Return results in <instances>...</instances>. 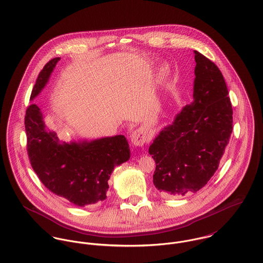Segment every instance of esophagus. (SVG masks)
Listing matches in <instances>:
<instances>
[{
  "label": "esophagus",
  "mask_w": 263,
  "mask_h": 263,
  "mask_svg": "<svg viewBox=\"0 0 263 263\" xmlns=\"http://www.w3.org/2000/svg\"><path fill=\"white\" fill-rule=\"evenodd\" d=\"M132 144L136 147H142L146 142V135L142 130H135L130 136Z\"/></svg>",
  "instance_id": "1"
}]
</instances>
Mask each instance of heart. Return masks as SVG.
Returning <instances> with one entry per match:
<instances>
[{"label":"heart","mask_w":263,"mask_h":263,"mask_svg":"<svg viewBox=\"0 0 263 263\" xmlns=\"http://www.w3.org/2000/svg\"><path fill=\"white\" fill-rule=\"evenodd\" d=\"M162 71H163V73H165V72H166V69H163Z\"/></svg>","instance_id":"heart-1"}]
</instances>
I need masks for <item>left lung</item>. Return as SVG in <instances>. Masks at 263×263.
<instances>
[{
  "mask_svg": "<svg viewBox=\"0 0 263 263\" xmlns=\"http://www.w3.org/2000/svg\"><path fill=\"white\" fill-rule=\"evenodd\" d=\"M193 101L155 138L154 185L162 194L183 196L203 187L218 170L233 128V109L219 68L194 50Z\"/></svg>",
  "mask_w": 263,
  "mask_h": 263,
  "instance_id": "1",
  "label": "left lung"
}]
</instances>
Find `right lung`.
I'll return each mask as SVG.
<instances>
[{
  "mask_svg": "<svg viewBox=\"0 0 263 263\" xmlns=\"http://www.w3.org/2000/svg\"><path fill=\"white\" fill-rule=\"evenodd\" d=\"M60 60L54 58L43 67L30 100L45 87ZM25 130L29 160L40 181L78 206L104 200L113 169L130 158L127 140L122 135L60 142L57 134L46 128L42 112L34 103L26 110Z\"/></svg>",
  "mask_w": 263,
  "mask_h": 263,
  "instance_id": "obj_1",
  "label": "right lung"
}]
</instances>
